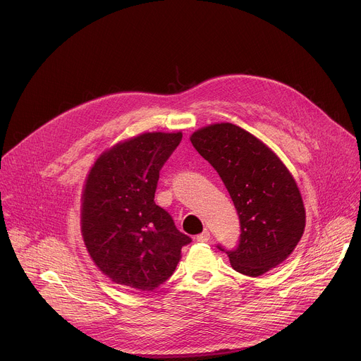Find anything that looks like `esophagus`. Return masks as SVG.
<instances>
[{
    "mask_svg": "<svg viewBox=\"0 0 361 361\" xmlns=\"http://www.w3.org/2000/svg\"><path fill=\"white\" fill-rule=\"evenodd\" d=\"M209 240H210V233H209V230H204L201 234L197 235V241H200V243H207Z\"/></svg>",
    "mask_w": 361,
    "mask_h": 361,
    "instance_id": "obj_1",
    "label": "esophagus"
}]
</instances>
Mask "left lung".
<instances>
[{"mask_svg":"<svg viewBox=\"0 0 361 361\" xmlns=\"http://www.w3.org/2000/svg\"><path fill=\"white\" fill-rule=\"evenodd\" d=\"M191 144L221 177L240 219V243L228 254L231 267L259 277L294 251L305 227L297 183L277 154L231 123L198 128Z\"/></svg>","mask_w":361,"mask_h":361,"instance_id":"1","label":"left lung"}]
</instances>
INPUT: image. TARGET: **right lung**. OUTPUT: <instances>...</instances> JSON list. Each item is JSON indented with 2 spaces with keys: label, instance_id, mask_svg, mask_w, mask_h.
I'll list each match as a JSON object with an SVG mask.
<instances>
[{
  "label": "right lung",
  "instance_id": "obj_1",
  "mask_svg": "<svg viewBox=\"0 0 361 361\" xmlns=\"http://www.w3.org/2000/svg\"><path fill=\"white\" fill-rule=\"evenodd\" d=\"M178 133H142L99 154L81 195V234L98 270L113 283L152 291L176 270L191 238L154 201L160 170Z\"/></svg>",
  "mask_w": 361,
  "mask_h": 361
}]
</instances>
